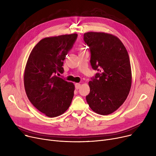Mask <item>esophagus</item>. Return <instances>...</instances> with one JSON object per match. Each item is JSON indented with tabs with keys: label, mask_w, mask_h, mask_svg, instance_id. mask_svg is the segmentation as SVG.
I'll return each mask as SVG.
<instances>
[{
	"label": "esophagus",
	"mask_w": 156,
	"mask_h": 156,
	"mask_svg": "<svg viewBox=\"0 0 156 156\" xmlns=\"http://www.w3.org/2000/svg\"><path fill=\"white\" fill-rule=\"evenodd\" d=\"M81 87V84L80 83H75V88L76 90H78Z\"/></svg>",
	"instance_id": "34e87169"
}]
</instances>
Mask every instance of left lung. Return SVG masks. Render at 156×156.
Instances as JSON below:
<instances>
[{"label":"left lung","instance_id":"obj_1","mask_svg":"<svg viewBox=\"0 0 156 156\" xmlns=\"http://www.w3.org/2000/svg\"><path fill=\"white\" fill-rule=\"evenodd\" d=\"M84 42L90 51V64L98 71L89 81L86 96L90 108L108 115L124 103L132 85V70L125 47L116 36L102 32H87Z\"/></svg>","mask_w":156,"mask_h":156}]
</instances>
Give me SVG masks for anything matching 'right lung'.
Listing matches in <instances>:
<instances>
[{
    "label": "right lung",
    "instance_id": "1",
    "mask_svg": "<svg viewBox=\"0 0 156 156\" xmlns=\"http://www.w3.org/2000/svg\"><path fill=\"white\" fill-rule=\"evenodd\" d=\"M78 35L41 40L31 51L24 74V85L31 103L48 117L60 116L71 105L75 85L58 76L63 61Z\"/></svg>",
    "mask_w": 156,
    "mask_h": 156
}]
</instances>
